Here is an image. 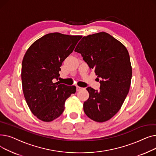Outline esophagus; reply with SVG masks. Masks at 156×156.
Listing matches in <instances>:
<instances>
[{
    "label": "esophagus",
    "instance_id": "obj_1",
    "mask_svg": "<svg viewBox=\"0 0 156 156\" xmlns=\"http://www.w3.org/2000/svg\"><path fill=\"white\" fill-rule=\"evenodd\" d=\"M81 89H82V88H81V87H76V90L77 91H80V90H81Z\"/></svg>",
    "mask_w": 156,
    "mask_h": 156
}]
</instances>
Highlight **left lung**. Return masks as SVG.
<instances>
[{
    "label": "left lung",
    "instance_id": "left-lung-1",
    "mask_svg": "<svg viewBox=\"0 0 156 156\" xmlns=\"http://www.w3.org/2000/svg\"><path fill=\"white\" fill-rule=\"evenodd\" d=\"M90 69L100 78V90L87 87L83 103L86 115L97 122L110 119L119 111L128 94L132 76L129 53L119 41L105 32L83 37L75 48Z\"/></svg>",
    "mask_w": 156,
    "mask_h": 156
}]
</instances>
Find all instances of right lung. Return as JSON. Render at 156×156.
<instances>
[{
  "label": "right lung",
  "mask_w": 156,
  "mask_h": 156,
  "mask_svg": "<svg viewBox=\"0 0 156 156\" xmlns=\"http://www.w3.org/2000/svg\"><path fill=\"white\" fill-rule=\"evenodd\" d=\"M82 36L47 34L33 44L21 67L23 91L31 111L39 119L50 122L59 117L66 100L76 92L75 86L60 84L61 66Z\"/></svg>",
  "instance_id": "right-lung-1"
}]
</instances>
